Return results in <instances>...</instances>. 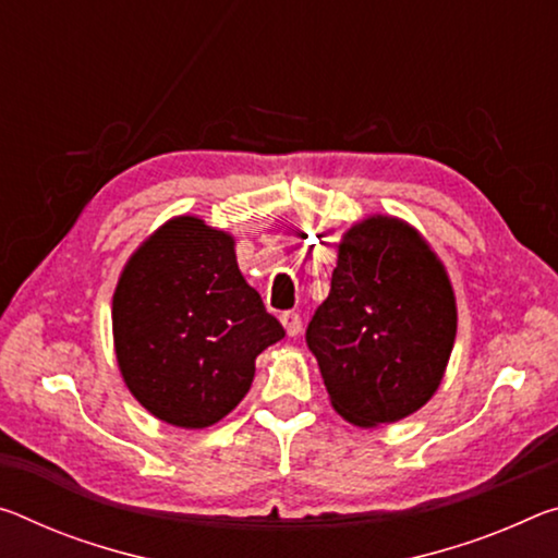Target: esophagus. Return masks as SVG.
Segmentation results:
<instances>
[{
  "label": "esophagus",
  "mask_w": 558,
  "mask_h": 558,
  "mask_svg": "<svg viewBox=\"0 0 558 558\" xmlns=\"http://www.w3.org/2000/svg\"><path fill=\"white\" fill-rule=\"evenodd\" d=\"M280 323H282V327H286V332L290 335V338H295V335L300 332V327H303V320H300V315L293 313V311L282 313Z\"/></svg>",
  "instance_id": "1"
}]
</instances>
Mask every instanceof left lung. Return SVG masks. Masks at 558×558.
Segmentation results:
<instances>
[{
    "label": "left lung",
    "instance_id": "obj_1",
    "mask_svg": "<svg viewBox=\"0 0 558 558\" xmlns=\"http://www.w3.org/2000/svg\"><path fill=\"white\" fill-rule=\"evenodd\" d=\"M454 335L452 282L412 226L373 216L342 235L330 295L305 332L338 414L377 427L417 412L445 377Z\"/></svg>",
    "mask_w": 558,
    "mask_h": 558
}]
</instances>
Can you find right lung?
I'll use <instances>...</instances> for the list:
<instances>
[{"mask_svg": "<svg viewBox=\"0 0 558 558\" xmlns=\"http://www.w3.org/2000/svg\"><path fill=\"white\" fill-rule=\"evenodd\" d=\"M233 245V235L179 216L131 255L113 293L123 383L173 427L223 420L251 390L255 357L286 338L238 270Z\"/></svg>", "mask_w": 558, "mask_h": 558, "instance_id": "1", "label": "right lung"}]
</instances>
